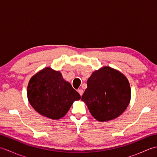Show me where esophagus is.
I'll return each instance as SVG.
<instances>
[{
  "label": "esophagus",
  "mask_w": 157,
  "mask_h": 157,
  "mask_svg": "<svg viewBox=\"0 0 157 157\" xmlns=\"http://www.w3.org/2000/svg\"><path fill=\"white\" fill-rule=\"evenodd\" d=\"M78 92H79V94H80V96H82L83 93H84V90H82V89H79L78 90Z\"/></svg>",
  "instance_id": "obj_1"
}]
</instances>
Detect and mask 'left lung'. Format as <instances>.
Here are the masks:
<instances>
[{
  "mask_svg": "<svg viewBox=\"0 0 157 157\" xmlns=\"http://www.w3.org/2000/svg\"><path fill=\"white\" fill-rule=\"evenodd\" d=\"M82 97L97 121L114 119L125 111L131 98L128 79L120 71L103 67L92 73Z\"/></svg>",
  "mask_w": 157,
  "mask_h": 157,
  "instance_id": "8db88e82",
  "label": "left lung"
}]
</instances>
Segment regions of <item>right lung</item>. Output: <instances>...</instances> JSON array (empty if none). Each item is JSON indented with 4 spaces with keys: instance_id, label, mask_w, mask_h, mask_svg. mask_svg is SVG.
<instances>
[{
    "instance_id": "1",
    "label": "right lung",
    "mask_w": 157,
    "mask_h": 157,
    "mask_svg": "<svg viewBox=\"0 0 157 157\" xmlns=\"http://www.w3.org/2000/svg\"><path fill=\"white\" fill-rule=\"evenodd\" d=\"M29 104L40 114L53 120L64 117L81 96L61 72L46 67L32 77L27 90Z\"/></svg>"
}]
</instances>
